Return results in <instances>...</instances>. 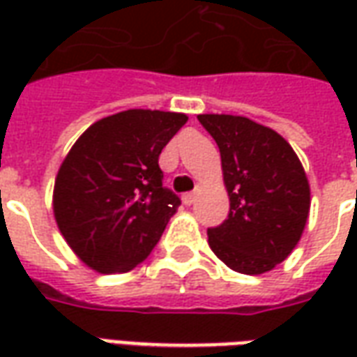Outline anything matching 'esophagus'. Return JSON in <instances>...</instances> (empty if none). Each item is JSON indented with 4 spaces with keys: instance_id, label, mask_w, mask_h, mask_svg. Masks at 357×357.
I'll use <instances>...</instances> for the list:
<instances>
[{
    "instance_id": "34e87169",
    "label": "esophagus",
    "mask_w": 357,
    "mask_h": 357,
    "mask_svg": "<svg viewBox=\"0 0 357 357\" xmlns=\"http://www.w3.org/2000/svg\"><path fill=\"white\" fill-rule=\"evenodd\" d=\"M181 201H183V204H187V206H191V204L197 201V193H185L181 197Z\"/></svg>"
}]
</instances>
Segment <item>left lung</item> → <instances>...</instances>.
Masks as SVG:
<instances>
[{"label": "left lung", "instance_id": "obj_1", "mask_svg": "<svg viewBox=\"0 0 357 357\" xmlns=\"http://www.w3.org/2000/svg\"><path fill=\"white\" fill-rule=\"evenodd\" d=\"M197 118L218 143L229 195L227 220L208 229L210 248L239 273H266L302 237L310 212L306 172L271 128L231 114Z\"/></svg>", "mask_w": 357, "mask_h": 357}]
</instances>
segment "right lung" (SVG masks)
Returning a JSON list of instances; mask_svg holds the SVG:
<instances>
[{
    "label": "right lung",
    "instance_id": "add662e5",
    "mask_svg": "<svg viewBox=\"0 0 357 357\" xmlns=\"http://www.w3.org/2000/svg\"><path fill=\"white\" fill-rule=\"evenodd\" d=\"M185 114L132 109L89 126L59 168L53 212L82 262L126 273L162 237L181 204L162 185L158 156Z\"/></svg>",
    "mask_w": 357,
    "mask_h": 357
}]
</instances>
